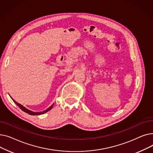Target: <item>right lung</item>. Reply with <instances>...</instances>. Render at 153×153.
<instances>
[{
  "mask_svg": "<svg viewBox=\"0 0 153 153\" xmlns=\"http://www.w3.org/2000/svg\"><path fill=\"white\" fill-rule=\"evenodd\" d=\"M11 98H12V97H11ZM12 100H13V101L16 104H17V105L20 108V109H21L22 110H23V111H25V112H26V113H27V114H30V115H37L43 114L46 113V112H47V111H48L49 110H50L52 108V107H53V105H52L50 107H49L47 110H45V111H42V112H34V111H30V110H28V109L26 108L25 107H24L23 105H21V104H20V103H19L18 102L15 101L13 99H12Z\"/></svg>",
  "mask_w": 153,
  "mask_h": 153,
  "instance_id": "right-lung-1",
  "label": "right lung"
}]
</instances>
